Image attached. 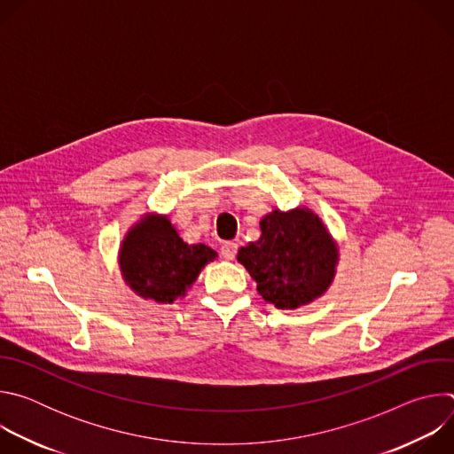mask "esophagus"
I'll return each instance as SVG.
<instances>
[{"instance_id":"1","label":"esophagus","mask_w":454,"mask_h":454,"mask_svg":"<svg viewBox=\"0 0 454 454\" xmlns=\"http://www.w3.org/2000/svg\"><path fill=\"white\" fill-rule=\"evenodd\" d=\"M237 249H239V246L235 242H224L221 246V254H223V258H226V261H233L237 254Z\"/></svg>"}]
</instances>
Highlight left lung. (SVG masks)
I'll return each mask as SVG.
<instances>
[{"label": "left lung", "instance_id": "obj_1", "mask_svg": "<svg viewBox=\"0 0 454 454\" xmlns=\"http://www.w3.org/2000/svg\"><path fill=\"white\" fill-rule=\"evenodd\" d=\"M261 231V239L239 249L237 261L266 301L296 309L327 291L338 247L316 214L307 208L275 210L262 217Z\"/></svg>", "mask_w": 454, "mask_h": 454}]
</instances>
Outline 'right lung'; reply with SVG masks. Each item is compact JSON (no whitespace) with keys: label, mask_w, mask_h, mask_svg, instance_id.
<instances>
[{"label":"right lung","mask_w":454,"mask_h":454,"mask_svg":"<svg viewBox=\"0 0 454 454\" xmlns=\"http://www.w3.org/2000/svg\"><path fill=\"white\" fill-rule=\"evenodd\" d=\"M217 253L205 246H188L167 217L142 219L121 242L120 270L131 289L158 303L184 296L201 270Z\"/></svg>","instance_id":"obj_1"}]
</instances>
